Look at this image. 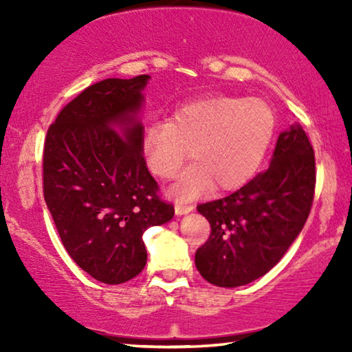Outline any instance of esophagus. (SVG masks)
<instances>
[{"instance_id":"1","label":"esophagus","mask_w":352,"mask_h":352,"mask_svg":"<svg viewBox=\"0 0 352 352\" xmlns=\"http://www.w3.org/2000/svg\"><path fill=\"white\" fill-rule=\"evenodd\" d=\"M192 210H194V206H192V205H182V204L176 205V208H175V211H176V214H177V216H182V214L190 213Z\"/></svg>"}]
</instances>
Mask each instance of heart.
I'll return each instance as SVG.
<instances>
[{"instance_id":"1","label":"heart","mask_w":352,"mask_h":352,"mask_svg":"<svg viewBox=\"0 0 352 352\" xmlns=\"http://www.w3.org/2000/svg\"><path fill=\"white\" fill-rule=\"evenodd\" d=\"M276 112L264 99L214 96L186 104L170 122H152L141 138L142 158L160 179L177 175L187 158L195 165L170 189L179 201L201 192L235 190L261 166L276 133Z\"/></svg>"}]
</instances>
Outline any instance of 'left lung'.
I'll return each instance as SVG.
<instances>
[{"mask_svg": "<svg viewBox=\"0 0 352 352\" xmlns=\"http://www.w3.org/2000/svg\"><path fill=\"white\" fill-rule=\"evenodd\" d=\"M316 189L314 151L300 124L278 134L271 165L237 192L197 206L211 226L195 252L201 277L234 288L271 271L309 216Z\"/></svg>", "mask_w": 352, "mask_h": 352, "instance_id": "8db88e82", "label": "left lung"}]
</instances>
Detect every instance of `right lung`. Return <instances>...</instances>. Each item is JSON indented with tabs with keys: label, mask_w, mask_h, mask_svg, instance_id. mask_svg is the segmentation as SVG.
<instances>
[{
	"label": "right lung",
	"mask_w": 352,
	"mask_h": 352,
	"mask_svg": "<svg viewBox=\"0 0 352 352\" xmlns=\"http://www.w3.org/2000/svg\"><path fill=\"white\" fill-rule=\"evenodd\" d=\"M148 78L88 86L57 115L43 151V192L62 243L85 272L110 285L142 271V234L175 216L141 152L138 113Z\"/></svg>",
	"instance_id": "1"
}]
</instances>
